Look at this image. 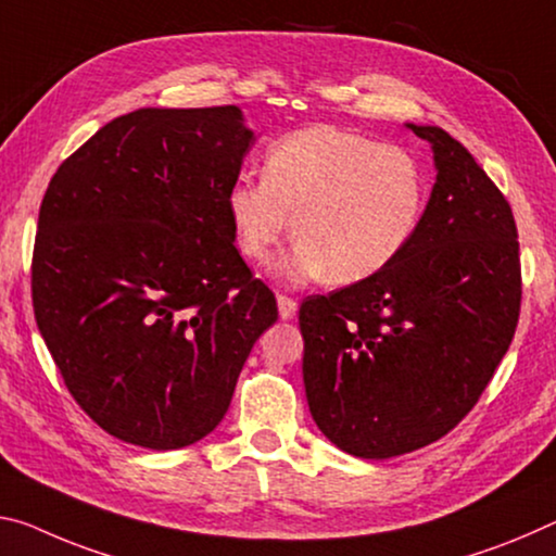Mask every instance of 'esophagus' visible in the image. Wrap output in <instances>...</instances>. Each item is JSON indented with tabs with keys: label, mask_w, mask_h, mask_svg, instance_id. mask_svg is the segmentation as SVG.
Wrapping results in <instances>:
<instances>
[{
	"label": "esophagus",
	"mask_w": 556,
	"mask_h": 556,
	"mask_svg": "<svg viewBox=\"0 0 556 556\" xmlns=\"http://www.w3.org/2000/svg\"><path fill=\"white\" fill-rule=\"evenodd\" d=\"M277 306H279V319L289 321V319H294V316H296V302L292 296L277 294Z\"/></svg>",
	"instance_id": "1"
}]
</instances>
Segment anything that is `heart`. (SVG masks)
<instances>
[{"mask_svg":"<svg viewBox=\"0 0 556 556\" xmlns=\"http://www.w3.org/2000/svg\"><path fill=\"white\" fill-rule=\"evenodd\" d=\"M225 207L247 260H269L292 217L279 275L346 287L401 257L426 213V178L405 148L319 123L277 138L262 180H235Z\"/></svg>","mask_w":556,"mask_h":556,"instance_id":"obj_1","label":"heart"}]
</instances>
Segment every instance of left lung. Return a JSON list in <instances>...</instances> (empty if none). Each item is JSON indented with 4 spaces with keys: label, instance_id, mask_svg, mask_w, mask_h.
Wrapping results in <instances>:
<instances>
[{
    "label": "left lung",
    "instance_id": "1",
    "mask_svg": "<svg viewBox=\"0 0 556 556\" xmlns=\"http://www.w3.org/2000/svg\"><path fill=\"white\" fill-rule=\"evenodd\" d=\"M408 128L438 170L413 240L376 277L299 309L312 418L364 460L418 451L468 416L513 343L522 299L505 195L443 128Z\"/></svg>",
    "mask_w": 556,
    "mask_h": 556
}]
</instances>
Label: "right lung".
Segmentation results:
<instances>
[{
	"label": "right lung",
	"instance_id": "add662e5",
	"mask_svg": "<svg viewBox=\"0 0 556 556\" xmlns=\"http://www.w3.org/2000/svg\"><path fill=\"white\" fill-rule=\"evenodd\" d=\"M252 143L237 105L138 109L68 155L41 200L37 326L74 401L123 443L213 433L277 321L225 207Z\"/></svg>",
	"mask_w": 556,
	"mask_h": 556
}]
</instances>
